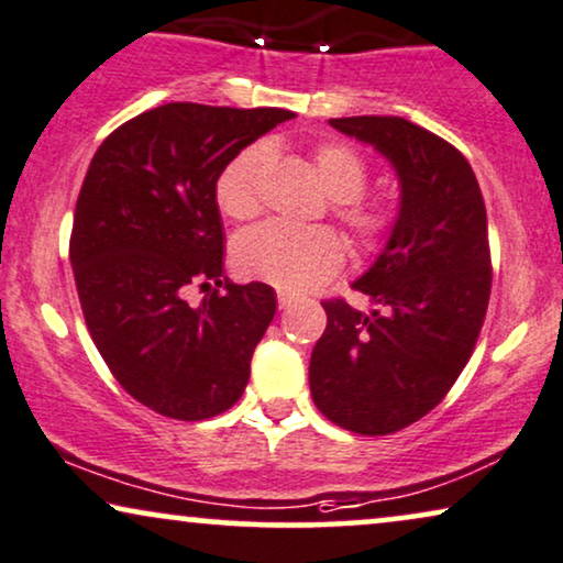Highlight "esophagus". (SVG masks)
<instances>
[{
	"instance_id": "esophagus-1",
	"label": "esophagus",
	"mask_w": 563,
	"mask_h": 563,
	"mask_svg": "<svg viewBox=\"0 0 563 563\" xmlns=\"http://www.w3.org/2000/svg\"><path fill=\"white\" fill-rule=\"evenodd\" d=\"M276 299H279V308H282V310H287V308H289V305H291V299H295V297H291V295H289V291H284V289H279V295H276Z\"/></svg>"
}]
</instances>
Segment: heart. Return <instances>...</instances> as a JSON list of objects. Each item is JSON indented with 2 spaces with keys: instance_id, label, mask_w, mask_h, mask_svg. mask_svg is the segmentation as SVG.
<instances>
[{
  "instance_id": "heart-1",
  "label": "heart",
  "mask_w": 563,
  "mask_h": 563,
  "mask_svg": "<svg viewBox=\"0 0 563 563\" xmlns=\"http://www.w3.org/2000/svg\"><path fill=\"white\" fill-rule=\"evenodd\" d=\"M268 157L266 144H251L219 173L214 196L219 209L232 219H251L261 211L258 180ZM312 167L323 191L339 201V217L362 245H375L390 230L393 214L385 203H364L367 165L346 144H320ZM232 264L243 276L274 284L284 291H308L331 279L344 264V240L328 228H297L289 222H264L240 232L232 245Z\"/></svg>"
}]
</instances>
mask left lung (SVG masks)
Wrapping results in <instances>:
<instances>
[{"instance_id": "obj_1", "label": "left lung", "mask_w": 563, "mask_h": 563, "mask_svg": "<svg viewBox=\"0 0 563 563\" xmlns=\"http://www.w3.org/2000/svg\"><path fill=\"white\" fill-rule=\"evenodd\" d=\"M328 123L388 159L398 214L375 261L352 282L372 310L323 302L328 325L310 356V393L333 424L390 434L448 396L476 346L492 295L484 196L468 159L411 121Z\"/></svg>"}]
</instances>
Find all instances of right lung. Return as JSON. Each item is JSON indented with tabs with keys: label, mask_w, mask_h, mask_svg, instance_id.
<instances>
[{
	"label": "right lung",
	"mask_w": 563,
	"mask_h": 563,
	"mask_svg": "<svg viewBox=\"0 0 563 563\" xmlns=\"http://www.w3.org/2000/svg\"><path fill=\"white\" fill-rule=\"evenodd\" d=\"M282 108L165 103L113 131L87 167L69 261L85 323L123 390L152 411L201 421L243 396L276 312L268 284L224 282L196 308L188 284H222L214 186Z\"/></svg>",
	"instance_id": "obj_1"
}]
</instances>
